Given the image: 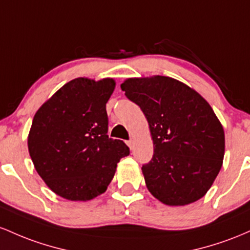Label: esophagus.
<instances>
[{"instance_id":"1","label":"esophagus","mask_w":250,"mask_h":250,"mask_svg":"<svg viewBox=\"0 0 250 250\" xmlns=\"http://www.w3.org/2000/svg\"><path fill=\"white\" fill-rule=\"evenodd\" d=\"M127 145H128V147L131 148V150H133V146H134V142H133V139L127 140Z\"/></svg>"}]
</instances>
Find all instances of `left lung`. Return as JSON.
<instances>
[{
	"instance_id": "1",
	"label": "left lung",
	"mask_w": 250,
	"mask_h": 250,
	"mask_svg": "<svg viewBox=\"0 0 250 250\" xmlns=\"http://www.w3.org/2000/svg\"><path fill=\"white\" fill-rule=\"evenodd\" d=\"M147 119L152 159L142 167L148 191L167 206L206 195L222 167L224 131L208 102L169 77L130 78L120 85Z\"/></svg>"
}]
</instances>
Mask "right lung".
<instances>
[{
  "instance_id": "add662e5",
  "label": "right lung",
  "mask_w": 250,
  "mask_h": 250,
  "mask_svg": "<svg viewBox=\"0 0 250 250\" xmlns=\"http://www.w3.org/2000/svg\"><path fill=\"white\" fill-rule=\"evenodd\" d=\"M113 79L77 78L39 108L28 150L35 170L53 192L69 201H89L106 191L117 163L130 155L123 140L108 137L106 103Z\"/></svg>"
}]
</instances>
